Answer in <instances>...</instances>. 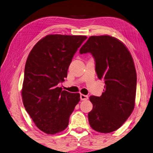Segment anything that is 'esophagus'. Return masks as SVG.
<instances>
[{
	"label": "esophagus",
	"mask_w": 153,
	"mask_h": 153,
	"mask_svg": "<svg viewBox=\"0 0 153 153\" xmlns=\"http://www.w3.org/2000/svg\"><path fill=\"white\" fill-rule=\"evenodd\" d=\"M80 99L82 100H86L88 99V97L87 95L84 94H80Z\"/></svg>",
	"instance_id": "34e87169"
}]
</instances>
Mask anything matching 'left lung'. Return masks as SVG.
<instances>
[{"label": "left lung", "instance_id": "1", "mask_svg": "<svg viewBox=\"0 0 153 153\" xmlns=\"http://www.w3.org/2000/svg\"><path fill=\"white\" fill-rule=\"evenodd\" d=\"M90 53L94 59L98 77L105 86L100 97L91 96L92 110L89 123L94 130L110 133L128 120L134 108L136 71L130 53L125 45L111 36H92L79 50Z\"/></svg>", "mask_w": 153, "mask_h": 153}]
</instances>
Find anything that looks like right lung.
<instances>
[{
	"label": "right lung",
	"instance_id": "obj_1",
	"mask_svg": "<svg viewBox=\"0 0 153 153\" xmlns=\"http://www.w3.org/2000/svg\"><path fill=\"white\" fill-rule=\"evenodd\" d=\"M86 36L50 34L36 44L25 66L22 97L25 110L35 125L48 134L65 129L79 93L58 87L65 81L74 54Z\"/></svg>",
	"mask_w": 153,
	"mask_h": 153
}]
</instances>
